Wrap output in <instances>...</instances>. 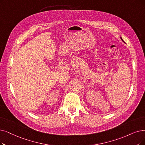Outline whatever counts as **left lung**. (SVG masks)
I'll use <instances>...</instances> for the list:
<instances>
[{"label": "left lung", "instance_id": "left-lung-1", "mask_svg": "<svg viewBox=\"0 0 145 145\" xmlns=\"http://www.w3.org/2000/svg\"><path fill=\"white\" fill-rule=\"evenodd\" d=\"M120 39H121V40H122V41H123V42H124V41H123V39H122V37H120Z\"/></svg>", "mask_w": 145, "mask_h": 145}]
</instances>
